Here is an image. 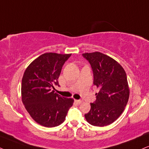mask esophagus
<instances>
[{"mask_svg": "<svg viewBox=\"0 0 149 149\" xmlns=\"http://www.w3.org/2000/svg\"><path fill=\"white\" fill-rule=\"evenodd\" d=\"M75 102H76L79 104H81L82 102H83V101H82V100H75Z\"/></svg>", "mask_w": 149, "mask_h": 149, "instance_id": "obj_1", "label": "esophagus"}]
</instances>
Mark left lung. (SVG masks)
I'll use <instances>...</instances> for the list:
<instances>
[{
    "label": "left lung",
    "mask_w": 149,
    "mask_h": 149,
    "mask_svg": "<svg viewBox=\"0 0 149 149\" xmlns=\"http://www.w3.org/2000/svg\"><path fill=\"white\" fill-rule=\"evenodd\" d=\"M82 56L91 64L93 84L100 89L85 118L93 126L109 125L123 113L129 98L126 72L116 61L101 52L85 53Z\"/></svg>",
    "instance_id": "8db88e82"
}]
</instances>
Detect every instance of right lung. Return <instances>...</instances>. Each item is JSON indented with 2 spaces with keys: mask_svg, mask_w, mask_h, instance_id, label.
<instances>
[{
  "mask_svg": "<svg viewBox=\"0 0 149 149\" xmlns=\"http://www.w3.org/2000/svg\"><path fill=\"white\" fill-rule=\"evenodd\" d=\"M71 54L45 53L30 64L21 84L22 102L32 119L45 127H54L65 120L74 100L54 93L62 67Z\"/></svg>",
  "mask_w": 149,
  "mask_h": 149,
  "instance_id": "right-lung-1",
  "label": "right lung"
}]
</instances>
